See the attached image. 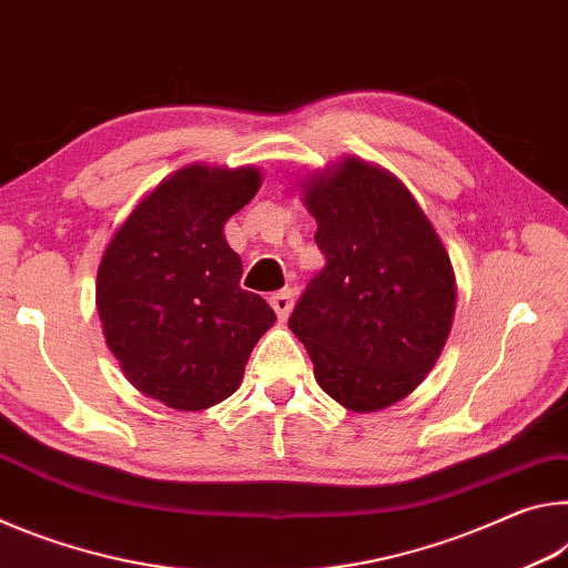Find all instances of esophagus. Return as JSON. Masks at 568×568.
I'll return each instance as SVG.
<instances>
[{
	"label": "esophagus",
	"mask_w": 568,
	"mask_h": 568,
	"mask_svg": "<svg viewBox=\"0 0 568 568\" xmlns=\"http://www.w3.org/2000/svg\"><path fill=\"white\" fill-rule=\"evenodd\" d=\"M271 305H273V311L277 313V318L285 321L287 315H291V311H293V291L273 293L271 295Z\"/></svg>",
	"instance_id": "1"
}]
</instances>
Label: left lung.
Here are the masks:
<instances>
[{"mask_svg":"<svg viewBox=\"0 0 568 568\" xmlns=\"http://www.w3.org/2000/svg\"><path fill=\"white\" fill-rule=\"evenodd\" d=\"M305 205L325 267L287 325L331 398L358 413L386 408L444 351L456 313L450 257L406 185L363 160L313 178Z\"/></svg>","mask_w":568,"mask_h":568,"instance_id":"8db88e82","label":"left lung"}]
</instances>
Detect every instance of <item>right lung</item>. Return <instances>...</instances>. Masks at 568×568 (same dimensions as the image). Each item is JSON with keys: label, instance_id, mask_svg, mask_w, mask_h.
<instances>
[{"label": "right lung", "instance_id": "obj_1", "mask_svg": "<svg viewBox=\"0 0 568 568\" xmlns=\"http://www.w3.org/2000/svg\"><path fill=\"white\" fill-rule=\"evenodd\" d=\"M261 187L255 168L178 170L132 210L98 271L104 338L134 388L178 410L225 400L275 323L240 287L223 227Z\"/></svg>", "mask_w": 568, "mask_h": 568}]
</instances>
